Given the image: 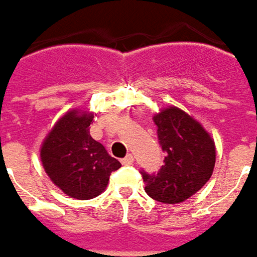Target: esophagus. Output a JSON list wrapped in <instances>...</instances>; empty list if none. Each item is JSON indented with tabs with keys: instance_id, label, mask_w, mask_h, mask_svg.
Instances as JSON below:
<instances>
[{
	"instance_id": "esophagus-1",
	"label": "esophagus",
	"mask_w": 257,
	"mask_h": 257,
	"mask_svg": "<svg viewBox=\"0 0 257 257\" xmlns=\"http://www.w3.org/2000/svg\"><path fill=\"white\" fill-rule=\"evenodd\" d=\"M123 165H132L134 164V156L132 155H126L122 161H120Z\"/></svg>"
}]
</instances>
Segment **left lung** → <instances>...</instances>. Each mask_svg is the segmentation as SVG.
<instances>
[{
  "label": "left lung",
  "mask_w": 257,
  "mask_h": 257,
  "mask_svg": "<svg viewBox=\"0 0 257 257\" xmlns=\"http://www.w3.org/2000/svg\"><path fill=\"white\" fill-rule=\"evenodd\" d=\"M158 141L165 152L158 173L141 171L145 192L162 203H181L209 181L215 168V142L199 122L179 108L154 116Z\"/></svg>",
  "instance_id": "1"
}]
</instances>
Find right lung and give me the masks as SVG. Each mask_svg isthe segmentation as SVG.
Returning <instances> with one entry per match:
<instances>
[{"label":"right lung","instance_id":"right-lung-1","mask_svg":"<svg viewBox=\"0 0 257 257\" xmlns=\"http://www.w3.org/2000/svg\"><path fill=\"white\" fill-rule=\"evenodd\" d=\"M92 115L65 113L41 148V161L51 181L68 196L92 199L105 190L112 172L119 169L105 146L89 134Z\"/></svg>","mask_w":257,"mask_h":257}]
</instances>
